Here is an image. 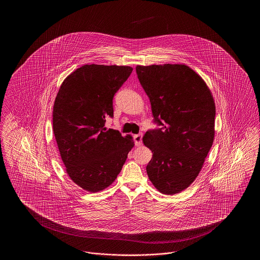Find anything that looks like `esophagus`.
<instances>
[{
    "mask_svg": "<svg viewBox=\"0 0 260 260\" xmlns=\"http://www.w3.org/2000/svg\"><path fill=\"white\" fill-rule=\"evenodd\" d=\"M134 140H135L136 146H140L142 144V134L134 136Z\"/></svg>",
    "mask_w": 260,
    "mask_h": 260,
    "instance_id": "34e87169",
    "label": "esophagus"
}]
</instances>
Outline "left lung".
Instances as JSON below:
<instances>
[{
    "label": "left lung",
    "instance_id": "left-lung-1",
    "mask_svg": "<svg viewBox=\"0 0 260 260\" xmlns=\"http://www.w3.org/2000/svg\"><path fill=\"white\" fill-rule=\"evenodd\" d=\"M136 70L154 122L161 125L142 138L153 153L146 172L157 190L174 195L193 183L210 152L214 100L202 77L184 64L137 65Z\"/></svg>",
    "mask_w": 260,
    "mask_h": 260
}]
</instances>
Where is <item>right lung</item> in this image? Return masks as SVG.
I'll return each instance as SVG.
<instances>
[{"label": "right lung", "mask_w": 260, "mask_h": 260, "mask_svg": "<svg viewBox=\"0 0 260 260\" xmlns=\"http://www.w3.org/2000/svg\"><path fill=\"white\" fill-rule=\"evenodd\" d=\"M133 68L86 64L63 81L54 100L53 134L66 173L77 185L99 192L121 172L133 136L105 127L113 117V98Z\"/></svg>", "instance_id": "right-lung-1"}]
</instances>
